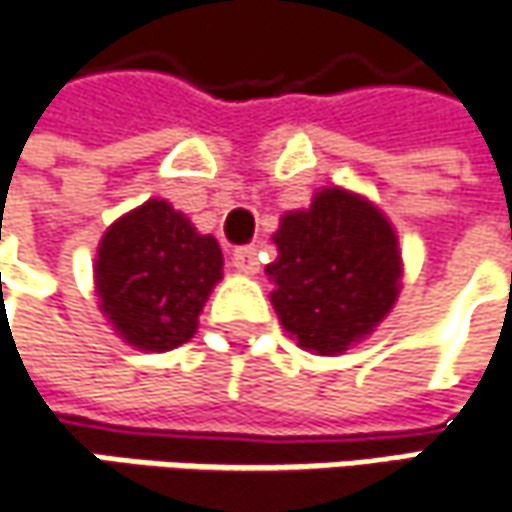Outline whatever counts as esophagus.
<instances>
[{
  "instance_id": "34e87169",
  "label": "esophagus",
  "mask_w": 512,
  "mask_h": 512,
  "mask_svg": "<svg viewBox=\"0 0 512 512\" xmlns=\"http://www.w3.org/2000/svg\"><path fill=\"white\" fill-rule=\"evenodd\" d=\"M230 262L236 267V273H245V276H253L259 270V253L256 247H236Z\"/></svg>"
}]
</instances>
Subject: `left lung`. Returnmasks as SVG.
<instances>
[{"instance_id":"left-lung-1","label":"left lung","mask_w":512,"mask_h":512,"mask_svg":"<svg viewBox=\"0 0 512 512\" xmlns=\"http://www.w3.org/2000/svg\"><path fill=\"white\" fill-rule=\"evenodd\" d=\"M270 302L299 347L336 356L370 336L402 287V250L379 207L359 193L325 187L307 210H290L273 233Z\"/></svg>"}]
</instances>
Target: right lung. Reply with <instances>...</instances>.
Returning <instances> with one entry per match:
<instances>
[{
	"label": "right lung",
	"instance_id": "obj_1",
	"mask_svg": "<svg viewBox=\"0 0 512 512\" xmlns=\"http://www.w3.org/2000/svg\"><path fill=\"white\" fill-rule=\"evenodd\" d=\"M222 265L213 236L199 233L165 199H148L116 219L99 242V310L119 339L165 353L193 339Z\"/></svg>",
	"mask_w": 512,
	"mask_h": 512
}]
</instances>
